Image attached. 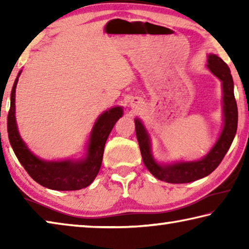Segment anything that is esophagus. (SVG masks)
<instances>
[{
	"label": "esophagus",
	"mask_w": 249,
	"mask_h": 249,
	"mask_svg": "<svg viewBox=\"0 0 249 249\" xmlns=\"http://www.w3.org/2000/svg\"><path fill=\"white\" fill-rule=\"evenodd\" d=\"M136 103H137V102H136Z\"/></svg>",
	"instance_id": "34e87169"
}]
</instances>
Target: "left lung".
<instances>
[{
  "instance_id": "left-lung-1",
  "label": "left lung",
  "mask_w": 249,
  "mask_h": 249,
  "mask_svg": "<svg viewBox=\"0 0 249 249\" xmlns=\"http://www.w3.org/2000/svg\"><path fill=\"white\" fill-rule=\"evenodd\" d=\"M209 70L222 82L223 127L215 144L203 158L192 161L160 163L151 151V140L140 119H135V129L140 144L142 161L156 178L168 183H188L209 176L216 169L233 142L237 130V104L234 96V82L231 70L222 59L214 53L208 54Z\"/></svg>"
}]
</instances>
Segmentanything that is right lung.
<instances>
[{
    "instance_id": "obj_1",
    "label": "right lung",
    "mask_w": 249,
    "mask_h": 249,
    "mask_svg": "<svg viewBox=\"0 0 249 249\" xmlns=\"http://www.w3.org/2000/svg\"><path fill=\"white\" fill-rule=\"evenodd\" d=\"M22 70L15 79L11 92V107L7 116V133L16 157L37 183L57 191L80 190L90 185L98 176L102 163L104 146L109 133L120 117L123 107H114L104 111L92 127L86 153L79 159L45 160L34 155L18 133L15 117V92Z\"/></svg>"
}]
</instances>
